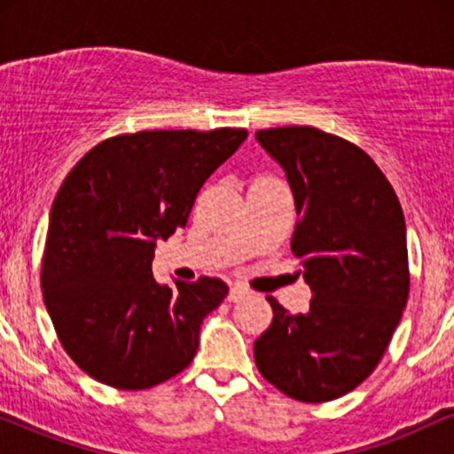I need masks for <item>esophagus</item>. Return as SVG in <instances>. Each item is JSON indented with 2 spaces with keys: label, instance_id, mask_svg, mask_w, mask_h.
I'll return each instance as SVG.
<instances>
[{
  "label": "esophagus",
  "instance_id": "obj_1",
  "mask_svg": "<svg viewBox=\"0 0 454 454\" xmlns=\"http://www.w3.org/2000/svg\"><path fill=\"white\" fill-rule=\"evenodd\" d=\"M249 294H252V293H249L245 286H232L231 293H228V301H231V303H239V301L247 299Z\"/></svg>",
  "mask_w": 454,
  "mask_h": 454
}]
</instances>
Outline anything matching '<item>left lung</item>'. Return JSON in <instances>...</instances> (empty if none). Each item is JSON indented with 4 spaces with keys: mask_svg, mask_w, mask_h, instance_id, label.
Instances as JSON below:
<instances>
[{
    "mask_svg": "<svg viewBox=\"0 0 454 454\" xmlns=\"http://www.w3.org/2000/svg\"><path fill=\"white\" fill-rule=\"evenodd\" d=\"M293 187V254L311 288L307 314L267 296L273 322L254 343L258 372L296 401L325 403L364 382L382 361L410 294L399 198L350 140L311 126L258 129Z\"/></svg>",
    "mask_w": 454,
    "mask_h": 454,
    "instance_id": "1",
    "label": "left lung"
}]
</instances>
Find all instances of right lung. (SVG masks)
<instances>
[{"label":"right lung","mask_w":454,"mask_h":454,"mask_svg":"<svg viewBox=\"0 0 454 454\" xmlns=\"http://www.w3.org/2000/svg\"><path fill=\"white\" fill-rule=\"evenodd\" d=\"M247 138L243 128L143 129L106 138L67 173L43 256L44 305L67 356L119 390L166 382L192 363L217 278L153 279L155 243L185 228L202 184Z\"/></svg>","instance_id":"1"}]
</instances>
